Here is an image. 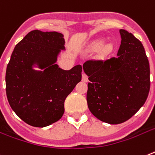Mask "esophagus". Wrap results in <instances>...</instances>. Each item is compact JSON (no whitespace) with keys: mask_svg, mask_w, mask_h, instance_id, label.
<instances>
[{"mask_svg":"<svg viewBox=\"0 0 155 155\" xmlns=\"http://www.w3.org/2000/svg\"><path fill=\"white\" fill-rule=\"evenodd\" d=\"M82 80L84 82L88 81V76L87 75V74L84 73V72H83V74H82Z\"/></svg>","mask_w":155,"mask_h":155,"instance_id":"esophagus-1","label":"esophagus"}]
</instances>
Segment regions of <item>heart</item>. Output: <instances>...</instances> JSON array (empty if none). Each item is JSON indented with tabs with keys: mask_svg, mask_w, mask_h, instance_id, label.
<instances>
[{
	"mask_svg": "<svg viewBox=\"0 0 155 155\" xmlns=\"http://www.w3.org/2000/svg\"><path fill=\"white\" fill-rule=\"evenodd\" d=\"M102 43H103V41H97L95 44H94V47H98V46H100V45H102ZM110 45H106V46H105V48H104V49L105 50H108V49H110Z\"/></svg>",
	"mask_w": 155,
	"mask_h": 155,
	"instance_id": "1",
	"label": "heart"
}]
</instances>
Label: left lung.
<instances>
[{
    "label": "left lung",
    "instance_id": "obj_1",
    "mask_svg": "<svg viewBox=\"0 0 155 155\" xmlns=\"http://www.w3.org/2000/svg\"><path fill=\"white\" fill-rule=\"evenodd\" d=\"M121 42L116 57L89 60L83 65L89 76L87 101L90 111L100 120L117 124L140 110L150 91V65L141 41L120 30Z\"/></svg>",
    "mask_w": 155,
    "mask_h": 155
}]
</instances>
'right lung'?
Segmentation results:
<instances>
[{"instance_id":"1","label":"right lung","mask_w":155,"mask_h":155,"mask_svg":"<svg viewBox=\"0 0 155 155\" xmlns=\"http://www.w3.org/2000/svg\"><path fill=\"white\" fill-rule=\"evenodd\" d=\"M64 44L61 33L35 30L12 53L5 75L8 101L15 114L29 125L43 128L59 120L65 98L81 81L80 64L63 70L56 64Z\"/></svg>"}]
</instances>
